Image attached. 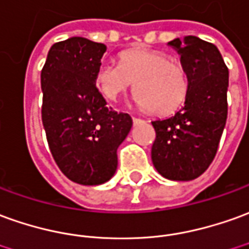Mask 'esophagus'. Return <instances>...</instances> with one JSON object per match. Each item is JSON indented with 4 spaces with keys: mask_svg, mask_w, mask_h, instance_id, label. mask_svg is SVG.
<instances>
[{
    "mask_svg": "<svg viewBox=\"0 0 249 249\" xmlns=\"http://www.w3.org/2000/svg\"><path fill=\"white\" fill-rule=\"evenodd\" d=\"M132 120H133V124H139V123H142V120L137 119V117H132Z\"/></svg>",
    "mask_w": 249,
    "mask_h": 249,
    "instance_id": "1",
    "label": "esophagus"
}]
</instances>
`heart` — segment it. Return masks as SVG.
Here are the masks:
<instances>
[{
	"mask_svg": "<svg viewBox=\"0 0 249 249\" xmlns=\"http://www.w3.org/2000/svg\"><path fill=\"white\" fill-rule=\"evenodd\" d=\"M119 64H102L95 83L112 102L136 89L135 101L158 117H166L183 107L190 81L182 62L170 59L166 52L133 48L120 55Z\"/></svg>",
	"mask_w": 249,
	"mask_h": 249,
	"instance_id": "obj_1",
	"label": "heart"
}]
</instances>
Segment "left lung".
Here are the masks:
<instances>
[{"label":"left lung","instance_id":"8db88e82","mask_svg":"<svg viewBox=\"0 0 249 249\" xmlns=\"http://www.w3.org/2000/svg\"><path fill=\"white\" fill-rule=\"evenodd\" d=\"M180 55L190 88L174 116L152 121L156 139L151 158L161 177L193 180L213 161L228 116L229 71L218 48L197 36L168 41Z\"/></svg>","mask_w":249,"mask_h":249}]
</instances>
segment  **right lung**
Masks as SVG:
<instances>
[{
    "mask_svg": "<svg viewBox=\"0 0 249 249\" xmlns=\"http://www.w3.org/2000/svg\"><path fill=\"white\" fill-rule=\"evenodd\" d=\"M107 46L85 37L55 43L41 70V120L60 171L85 186L102 185L117 170V148L132 128L128 113L107 105L95 75Z\"/></svg>",
    "mask_w": 249,
    "mask_h": 249,
    "instance_id": "1",
    "label": "right lung"
}]
</instances>
